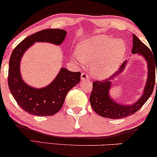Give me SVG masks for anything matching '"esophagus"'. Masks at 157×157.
I'll return each mask as SVG.
<instances>
[{
  "mask_svg": "<svg viewBox=\"0 0 157 157\" xmlns=\"http://www.w3.org/2000/svg\"><path fill=\"white\" fill-rule=\"evenodd\" d=\"M81 78L82 80H89V76L88 75V74H86V73H82V74H81Z\"/></svg>",
  "mask_w": 157,
  "mask_h": 157,
  "instance_id": "obj_1",
  "label": "esophagus"
}]
</instances>
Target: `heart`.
<instances>
[{
	"instance_id": "heart-1",
	"label": "heart",
	"mask_w": 157,
	"mask_h": 157,
	"mask_svg": "<svg viewBox=\"0 0 157 157\" xmlns=\"http://www.w3.org/2000/svg\"><path fill=\"white\" fill-rule=\"evenodd\" d=\"M125 52L126 46L123 40H114L110 36L101 34L82 40L74 58L82 63H93V76L104 78L117 71Z\"/></svg>"
}]
</instances>
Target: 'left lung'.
I'll return each instance as SVG.
<instances>
[{
    "label": "left lung",
    "mask_w": 157,
    "mask_h": 157,
    "mask_svg": "<svg viewBox=\"0 0 157 157\" xmlns=\"http://www.w3.org/2000/svg\"><path fill=\"white\" fill-rule=\"evenodd\" d=\"M132 53H138L146 59L148 65V78L144 90L143 95L132 105H124L114 101L109 96V90L111 87V80L118 74H120L125 68L126 61L120 66L118 73L110 78L103 81L93 82V89L90 96V103L92 109L101 117L109 119H118L134 114L145 104L153 92L155 85L156 68L157 69V60L155 59L150 49L143 44L136 36L133 35ZM157 89V84H156Z\"/></svg>",
    "instance_id": "8db88e82"
}]
</instances>
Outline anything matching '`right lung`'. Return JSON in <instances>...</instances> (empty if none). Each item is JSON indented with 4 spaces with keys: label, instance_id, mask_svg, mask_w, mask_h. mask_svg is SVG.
Segmentation results:
<instances>
[{
    "label": "right lung",
    "instance_id": "right-lung-1",
    "mask_svg": "<svg viewBox=\"0 0 157 157\" xmlns=\"http://www.w3.org/2000/svg\"><path fill=\"white\" fill-rule=\"evenodd\" d=\"M66 33L62 29L43 30L25 38L13 51L8 68V86L18 104L30 114L38 117L55 114L61 109L68 92L80 82L81 72H72L65 68H61L50 84L41 89L27 85L21 76V58L29 47L35 42H48L59 46Z\"/></svg>",
    "mask_w": 157,
    "mask_h": 157
}]
</instances>
